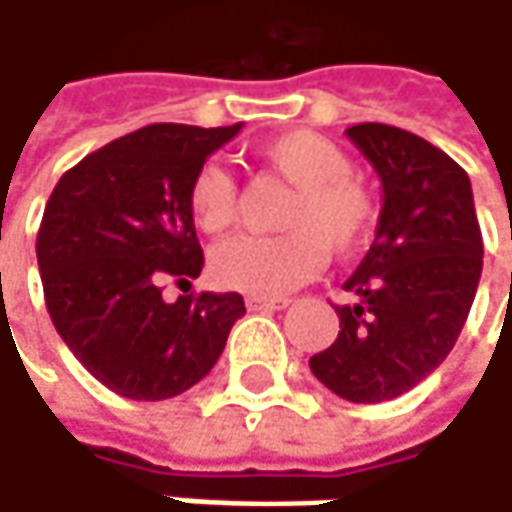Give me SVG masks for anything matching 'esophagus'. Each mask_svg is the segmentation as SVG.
Masks as SVG:
<instances>
[{
  "label": "esophagus",
  "mask_w": 512,
  "mask_h": 512,
  "mask_svg": "<svg viewBox=\"0 0 512 512\" xmlns=\"http://www.w3.org/2000/svg\"><path fill=\"white\" fill-rule=\"evenodd\" d=\"M249 311H281L290 305V299H260V296H249L246 299Z\"/></svg>",
  "instance_id": "esophagus-1"
}]
</instances>
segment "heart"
I'll use <instances>...</instances> for the list:
<instances>
[{"label":"heart","mask_w":512,"mask_h":512,"mask_svg":"<svg viewBox=\"0 0 512 512\" xmlns=\"http://www.w3.org/2000/svg\"><path fill=\"white\" fill-rule=\"evenodd\" d=\"M266 171L293 186L281 213L278 237H234L213 249V278L260 299H275L311 281L326 252L347 257L364 246L376 222L373 189L353 174L344 148L311 130L281 133L257 148ZM189 213L195 225L219 237L237 219V180L210 162L189 183Z\"/></svg>","instance_id":"b5f03b06"}]
</instances>
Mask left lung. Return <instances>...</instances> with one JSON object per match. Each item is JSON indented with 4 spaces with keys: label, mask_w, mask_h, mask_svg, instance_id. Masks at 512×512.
<instances>
[{
    "label": "left lung",
    "mask_w": 512,
    "mask_h": 512,
    "mask_svg": "<svg viewBox=\"0 0 512 512\" xmlns=\"http://www.w3.org/2000/svg\"><path fill=\"white\" fill-rule=\"evenodd\" d=\"M350 142L382 183L370 252L335 305L341 332L311 356V373L350 403H382L427 379L454 350L471 311L483 237L471 180L427 139L388 124H356Z\"/></svg>",
    "instance_id": "8db88e82"
}]
</instances>
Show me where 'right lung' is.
I'll list each match as a JSON object with an SVG mask.
<instances>
[{"label":"right lung","mask_w":512,"mask_h":512,"mask_svg":"<svg viewBox=\"0 0 512 512\" xmlns=\"http://www.w3.org/2000/svg\"><path fill=\"white\" fill-rule=\"evenodd\" d=\"M234 127L151 124L88 154L55 183L38 266L55 332L85 370L130 400H168L219 361L246 314L240 293L162 299L201 275L189 183Z\"/></svg>","instance_id":"add662e5"}]
</instances>
